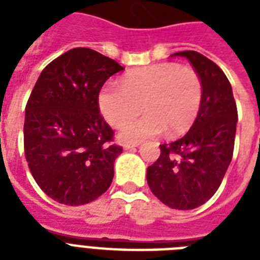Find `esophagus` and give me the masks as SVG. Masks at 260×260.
<instances>
[{
    "instance_id": "1",
    "label": "esophagus",
    "mask_w": 260,
    "mask_h": 260,
    "mask_svg": "<svg viewBox=\"0 0 260 260\" xmlns=\"http://www.w3.org/2000/svg\"><path fill=\"white\" fill-rule=\"evenodd\" d=\"M139 147V143H134V144H124V150H134Z\"/></svg>"
}]
</instances>
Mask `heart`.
I'll return each mask as SVG.
<instances>
[{
    "label": "heart",
    "instance_id": "b5f03b06",
    "mask_svg": "<svg viewBox=\"0 0 260 260\" xmlns=\"http://www.w3.org/2000/svg\"><path fill=\"white\" fill-rule=\"evenodd\" d=\"M202 81L196 70L177 63H159L129 71L121 87L106 83L98 93L100 112L110 125L120 126L140 111L144 116L125 124L120 139L138 143L167 131L177 136L189 129L202 104Z\"/></svg>",
    "mask_w": 260,
    "mask_h": 260
}]
</instances>
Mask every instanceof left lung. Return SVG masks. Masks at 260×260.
Masks as SVG:
<instances>
[{
    "mask_svg": "<svg viewBox=\"0 0 260 260\" xmlns=\"http://www.w3.org/2000/svg\"><path fill=\"white\" fill-rule=\"evenodd\" d=\"M202 81V104L183 138L160 144V156L147 169L155 197L173 209L201 206L221 185L234 155L238 109L232 87L222 70L196 51H182Z\"/></svg>",
    "mask_w": 260,
    "mask_h": 260,
    "instance_id": "left-lung-1",
    "label": "left lung"
}]
</instances>
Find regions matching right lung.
<instances>
[{
	"instance_id": "right-lung-1",
	"label": "right lung",
	"mask_w": 260,
	"mask_h": 260,
	"mask_svg": "<svg viewBox=\"0 0 260 260\" xmlns=\"http://www.w3.org/2000/svg\"><path fill=\"white\" fill-rule=\"evenodd\" d=\"M124 70L90 48H73L47 64L26 102L24 151L40 189L59 204L85 205L109 189L122 148L100 114L104 83Z\"/></svg>"
}]
</instances>
